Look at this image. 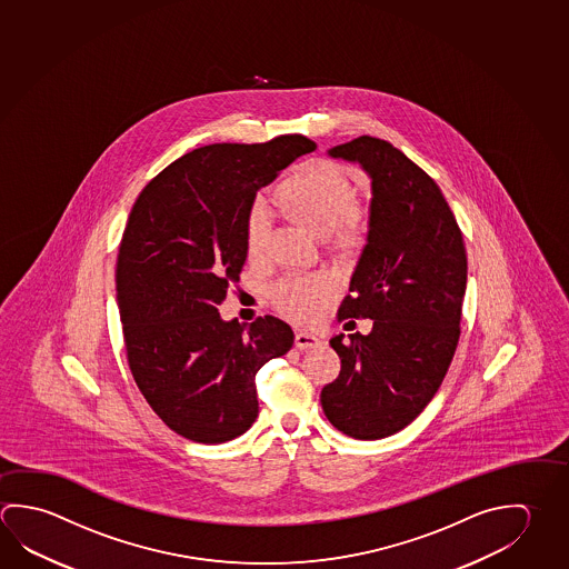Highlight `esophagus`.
Instances as JSON below:
<instances>
[{
    "label": "esophagus",
    "mask_w": 569,
    "mask_h": 569,
    "mask_svg": "<svg viewBox=\"0 0 569 569\" xmlns=\"http://www.w3.org/2000/svg\"><path fill=\"white\" fill-rule=\"evenodd\" d=\"M319 343H321V339L316 333H309V331L296 333V348L298 349L318 348Z\"/></svg>",
    "instance_id": "34e87169"
}]
</instances>
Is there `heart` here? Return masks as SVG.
<instances>
[{
    "mask_svg": "<svg viewBox=\"0 0 569 569\" xmlns=\"http://www.w3.org/2000/svg\"><path fill=\"white\" fill-rule=\"evenodd\" d=\"M276 200L293 220L326 238L353 213V188L348 178L328 163H309L291 176ZM271 211L266 201H256L246 218V241L251 258L266 250ZM338 291V280L328 271L288 276L271 288V299L289 318L311 321L321 316Z\"/></svg>",
    "mask_w": 569,
    "mask_h": 569,
    "instance_id": "heart-1",
    "label": "heart"
}]
</instances>
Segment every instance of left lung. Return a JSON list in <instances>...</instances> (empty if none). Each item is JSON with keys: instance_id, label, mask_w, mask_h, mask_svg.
Returning a JSON list of instances; mask_svg holds the SVG:
<instances>
[{"instance_id": "left-lung-1", "label": "left lung", "mask_w": 569, "mask_h": 569, "mask_svg": "<svg viewBox=\"0 0 569 569\" xmlns=\"http://www.w3.org/2000/svg\"><path fill=\"white\" fill-rule=\"evenodd\" d=\"M328 156L359 163L371 181L366 246L338 318L373 319V328L329 339L341 371L321 389V408L349 438H388L418 418L448 373L468 258L438 183L406 153L361 136Z\"/></svg>"}]
</instances>
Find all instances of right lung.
Segmentation results:
<instances>
[{
  "instance_id": "add662e5",
  "label": "right lung",
  "mask_w": 569,
  "mask_h": 569,
  "mask_svg": "<svg viewBox=\"0 0 569 569\" xmlns=\"http://www.w3.org/2000/svg\"><path fill=\"white\" fill-rule=\"evenodd\" d=\"M303 136L213 143L143 188L121 238L116 291L131 373L161 421L198 443L238 438L258 418L256 373L293 346L286 321H223L248 258L256 193L299 156Z\"/></svg>"
}]
</instances>
